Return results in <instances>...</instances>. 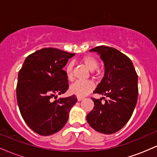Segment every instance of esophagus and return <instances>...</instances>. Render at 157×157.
Wrapping results in <instances>:
<instances>
[{
    "instance_id": "1",
    "label": "esophagus",
    "mask_w": 157,
    "mask_h": 157,
    "mask_svg": "<svg viewBox=\"0 0 157 157\" xmlns=\"http://www.w3.org/2000/svg\"><path fill=\"white\" fill-rule=\"evenodd\" d=\"M77 101H81V100H83L84 97H79V96H77Z\"/></svg>"
}]
</instances>
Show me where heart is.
<instances>
[{
    "instance_id": "1",
    "label": "heart",
    "mask_w": 157,
    "mask_h": 157,
    "mask_svg": "<svg viewBox=\"0 0 157 157\" xmlns=\"http://www.w3.org/2000/svg\"><path fill=\"white\" fill-rule=\"evenodd\" d=\"M80 62L86 66L89 71H93L97 67L98 62L94 57L92 56H85L80 60ZM66 77L68 80H71L73 78V63H69L67 64L65 68ZM94 85L91 80L85 81H77L70 86L69 91L71 94L77 95L79 97H82L88 94L89 92L92 91Z\"/></svg>"
}]
</instances>
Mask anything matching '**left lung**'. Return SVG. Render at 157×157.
<instances>
[{
  "mask_svg": "<svg viewBox=\"0 0 157 157\" xmlns=\"http://www.w3.org/2000/svg\"><path fill=\"white\" fill-rule=\"evenodd\" d=\"M103 61L105 73L94 93L107 97L92 98V111L86 116L88 123L100 133L117 132L130 120L138 98V76L127 56L114 48L100 46L89 50Z\"/></svg>",
  "mask_w": 157,
  "mask_h": 157,
  "instance_id": "1",
  "label": "left lung"
}]
</instances>
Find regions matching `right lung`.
<instances>
[{"instance_id": "add662e5", "label": "right lung", "mask_w": 157, "mask_h": 157, "mask_svg": "<svg viewBox=\"0 0 157 157\" xmlns=\"http://www.w3.org/2000/svg\"><path fill=\"white\" fill-rule=\"evenodd\" d=\"M75 54L45 48L29 55L18 72L17 101L21 116L35 133L49 136L66 125L68 113L77 102L75 95L57 98L68 89L63 68Z\"/></svg>"}]
</instances>
